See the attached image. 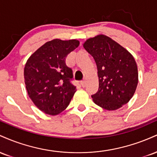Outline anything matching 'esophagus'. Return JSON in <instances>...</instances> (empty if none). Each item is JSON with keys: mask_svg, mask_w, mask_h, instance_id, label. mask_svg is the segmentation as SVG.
I'll return each instance as SVG.
<instances>
[{"mask_svg": "<svg viewBox=\"0 0 157 157\" xmlns=\"http://www.w3.org/2000/svg\"><path fill=\"white\" fill-rule=\"evenodd\" d=\"M81 86H82V87H85L86 86V80H82L81 81Z\"/></svg>", "mask_w": 157, "mask_h": 157, "instance_id": "34e87169", "label": "esophagus"}]
</instances>
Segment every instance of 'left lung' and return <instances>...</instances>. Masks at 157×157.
Instances as JSON below:
<instances>
[{
    "label": "left lung",
    "mask_w": 157,
    "mask_h": 157,
    "mask_svg": "<svg viewBox=\"0 0 157 157\" xmlns=\"http://www.w3.org/2000/svg\"><path fill=\"white\" fill-rule=\"evenodd\" d=\"M83 47L94 59L99 89L91 95L94 102L113 111L128 102L138 83L137 66L125 48L103 35L88 39Z\"/></svg>",
    "instance_id": "left-lung-1"
}]
</instances>
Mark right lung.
I'll list each match as a JSON object with an SVG mask.
<instances>
[{
    "instance_id": "add662e5",
    "label": "right lung",
    "mask_w": 157,
    "mask_h": 157,
    "mask_svg": "<svg viewBox=\"0 0 157 157\" xmlns=\"http://www.w3.org/2000/svg\"><path fill=\"white\" fill-rule=\"evenodd\" d=\"M77 40L48 41L32 54L24 68L25 84L33 103L49 115L58 114L68 107L76 86L73 71L66 57L78 47Z\"/></svg>"
}]
</instances>
